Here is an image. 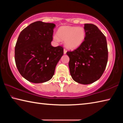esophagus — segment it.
Returning a JSON list of instances; mask_svg holds the SVG:
<instances>
[{"label": "esophagus", "instance_id": "1", "mask_svg": "<svg viewBox=\"0 0 123 123\" xmlns=\"http://www.w3.org/2000/svg\"><path fill=\"white\" fill-rule=\"evenodd\" d=\"M66 53H67V50L66 49H64V50H63V53H64V54H66Z\"/></svg>", "mask_w": 123, "mask_h": 123}]
</instances>
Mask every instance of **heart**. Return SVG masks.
Wrapping results in <instances>:
<instances>
[{
  "mask_svg": "<svg viewBox=\"0 0 123 123\" xmlns=\"http://www.w3.org/2000/svg\"><path fill=\"white\" fill-rule=\"evenodd\" d=\"M57 36H54L56 41L59 39L65 41L66 46L70 49L79 47L84 41L86 32L82 27L63 26L60 27L57 31Z\"/></svg>",
  "mask_w": 123,
  "mask_h": 123,
  "instance_id": "1",
  "label": "heart"
}]
</instances>
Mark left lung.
Returning a JSON list of instances; mask_svg holds the SVG:
<instances>
[{
    "label": "left lung",
    "instance_id": "left-lung-1",
    "mask_svg": "<svg viewBox=\"0 0 123 123\" xmlns=\"http://www.w3.org/2000/svg\"><path fill=\"white\" fill-rule=\"evenodd\" d=\"M86 36L78 48L68 51L70 73L79 84H90L98 80L104 73L108 60L107 41L98 27L85 24Z\"/></svg>",
    "mask_w": 123,
    "mask_h": 123
}]
</instances>
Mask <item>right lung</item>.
I'll return each mask as SVG.
<instances>
[{"label": "right lung", "mask_w": 123, "mask_h": 123, "mask_svg": "<svg viewBox=\"0 0 123 123\" xmlns=\"http://www.w3.org/2000/svg\"><path fill=\"white\" fill-rule=\"evenodd\" d=\"M55 27L53 23L35 22L18 36L14 49L16 64L19 73L29 81L43 83L54 75L63 54L62 46L51 45Z\"/></svg>", "instance_id": "right-lung-1"}]
</instances>
